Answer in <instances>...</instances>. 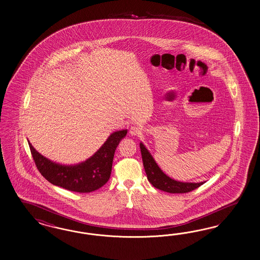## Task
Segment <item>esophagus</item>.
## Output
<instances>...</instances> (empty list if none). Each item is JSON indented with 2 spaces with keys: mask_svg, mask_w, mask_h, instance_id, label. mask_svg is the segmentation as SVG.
I'll return each mask as SVG.
<instances>
[{
  "mask_svg": "<svg viewBox=\"0 0 260 260\" xmlns=\"http://www.w3.org/2000/svg\"><path fill=\"white\" fill-rule=\"evenodd\" d=\"M140 134H141V128L139 126H133L129 128V134L132 136H135Z\"/></svg>",
  "mask_w": 260,
  "mask_h": 260,
  "instance_id": "1",
  "label": "esophagus"
}]
</instances>
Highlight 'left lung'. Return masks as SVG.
Segmentation results:
<instances>
[{"label":"left lung","mask_w":260,"mask_h":260,"mask_svg":"<svg viewBox=\"0 0 260 260\" xmlns=\"http://www.w3.org/2000/svg\"><path fill=\"white\" fill-rule=\"evenodd\" d=\"M141 149L142 160L145 172L147 174L148 180L150 184L156 189H161L170 193H185L190 190L197 189L203 185L205 182L199 183H189V182L176 181L169 177L167 174L162 172V170L156 164L155 160L150 154V151L144 146L143 143H140Z\"/></svg>","instance_id":"1"}]
</instances>
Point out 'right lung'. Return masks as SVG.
Listing matches in <instances>:
<instances>
[{
    "mask_svg": "<svg viewBox=\"0 0 260 260\" xmlns=\"http://www.w3.org/2000/svg\"><path fill=\"white\" fill-rule=\"evenodd\" d=\"M126 129L110 134L92 156L76 165H62L43 156L28 141L32 157L40 173L51 184L76 192H91L109 181L114 152Z\"/></svg>",
    "mask_w": 260,
    "mask_h": 260,
    "instance_id": "1",
    "label": "right lung"
}]
</instances>
